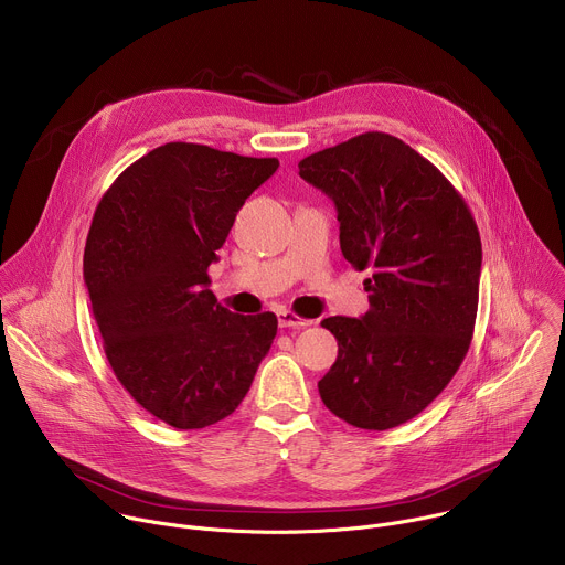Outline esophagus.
Segmentation results:
<instances>
[{
    "label": "esophagus",
    "instance_id": "esophagus-1",
    "mask_svg": "<svg viewBox=\"0 0 565 565\" xmlns=\"http://www.w3.org/2000/svg\"><path fill=\"white\" fill-rule=\"evenodd\" d=\"M277 321H279L281 329H306V327L312 324V319H303V317H299V315H295L290 310L277 312Z\"/></svg>",
    "mask_w": 565,
    "mask_h": 565
}]
</instances>
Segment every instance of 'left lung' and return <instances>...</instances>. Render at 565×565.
<instances>
[{
    "instance_id": "1",
    "label": "left lung",
    "mask_w": 565,
    "mask_h": 565,
    "mask_svg": "<svg viewBox=\"0 0 565 565\" xmlns=\"http://www.w3.org/2000/svg\"><path fill=\"white\" fill-rule=\"evenodd\" d=\"M299 177L335 203L344 259L373 273L369 312L321 321L338 360L319 395L353 427H397L431 405L467 355L482 264L476 221L427 158L382 131L306 156Z\"/></svg>"
}]
</instances>
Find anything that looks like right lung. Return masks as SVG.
Wrapping results in <instances>:
<instances>
[{
  "label": "right lung",
  "mask_w": 565,
  "mask_h": 565,
  "mask_svg": "<svg viewBox=\"0 0 565 565\" xmlns=\"http://www.w3.org/2000/svg\"><path fill=\"white\" fill-rule=\"evenodd\" d=\"M277 168V158L168 142L129 166L96 207L85 284L107 360L170 427L227 418L277 335L273 312H230L207 277L236 212Z\"/></svg>",
  "instance_id": "obj_1"
}]
</instances>
